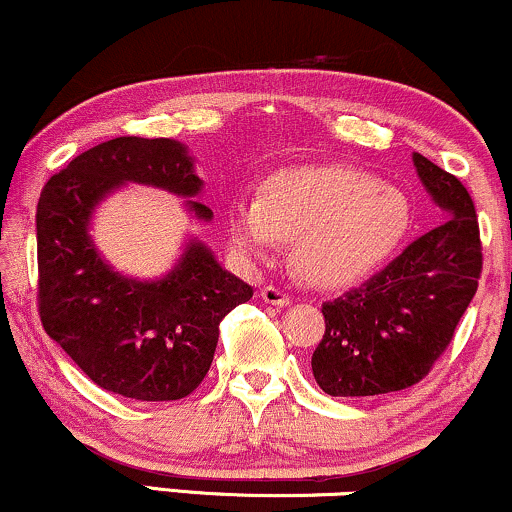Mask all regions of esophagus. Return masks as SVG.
Returning a JSON list of instances; mask_svg holds the SVG:
<instances>
[{
    "label": "esophagus",
    "mask_w": 512,
    "mask_h": 512,
    "mask_svg": "<svg viewBox=\"0 0 512 512\" xmlns=\"http://www.w3.org/2000/svg\"><path fill=\"white\" fill-rule=\"evenodd\" d=\"M261 299L270 306H289V304H292V296H289L287 292H282L280 287H273V285L261 289Z\"/></svg>",
    "instance_id": "esophagus-1"
}]
</instances>
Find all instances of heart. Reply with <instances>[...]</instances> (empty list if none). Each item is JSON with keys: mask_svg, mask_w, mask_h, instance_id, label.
<instances>
[{"mask_svg": "<svg viewBox=\"0 0 512 512\" xmlns=\"http://www.w3.org/2000/svg\"><path fill=\"white\" fill-rule=\"evenodd\" d=\"M410 230L399 189L349 166H296L263 182L258 201L235 199L227 235L239 254L263 261L296 244V268L318 287H351L394 258Z\"/></svg>", "mask_w": 512, "mask_h": 512, "instance_id": "1", "label": "heart"}]
</instances>
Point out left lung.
Masks as SVG:
<instances>
[{"label":"left lung","mask_w":512,"mask_h":512,"mask_svg":"<svg viewBox=\"0 0 512 512\" xmlns=\"http://www.w3.org/2000/svg\"><path fill=\"white\" fill-rule=\"evenodd\" d=\"M413 163L449 218L361 287L323 304L325 334L311 365L330 396H377L418 384L477 292L482 242L470 192L422 154H413Z\"/></svg>","instance_id":"8db88e82"}]
</instances>
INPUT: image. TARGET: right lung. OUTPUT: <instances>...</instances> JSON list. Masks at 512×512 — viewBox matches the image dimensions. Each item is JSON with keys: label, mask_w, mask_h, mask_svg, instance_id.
<instances>
[{"label": "right lung", "mask_w": 512, "mask_h": 512, "mask_svg": "<svg viewBox=\"0 0 512 512\" xmlns=\"http://www.w3.org/2000/svg\"><path fill=\"white\" fill-rule=\"evenodd\" d=\"M123 182L197 197L201 180L180 142L116 137L52 175L37 201V308L44 332L94 384L125 399L178 401L206 377L218 325L254 289L218 266L201 242L163 280L135 282L106 266L87 227ZM194 216L213 211L189 201Z\"/></svg>", "instance_id": "obj_1"}]
</instances>
